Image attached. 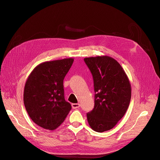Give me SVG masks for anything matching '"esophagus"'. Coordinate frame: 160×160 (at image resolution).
Wrapping results in <instances>:
<instances>
[{"instance_id":"34e87169","label":"esophagus","mask_w":160,"mask_h":160,"mask_svg":"<svg viewBox=\"0 0 160 160\" xmlns=\"http://www.w3.org/2000/svg\"><path fill=\"white\" fill-rule=\"evenodd\" d=\"M80 104H79V103H73V104H72V108H79L80 107Z\"/></svg>"}]
</instances>
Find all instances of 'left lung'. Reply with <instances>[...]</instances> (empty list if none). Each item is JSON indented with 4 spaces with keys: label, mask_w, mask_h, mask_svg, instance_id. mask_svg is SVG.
Listing matches in <instances>:
<instances>
[{
    "label": "left lung",
    "mask_w": 160,
    "mask_h": 160,
    "mask_svg": "<svg viewBox=\"0 0 160 160\" xmlns=\"http://www.w3.org/2000/svg\"><path fill=\"white\" fill-rule=\"evenodd\" d=\"M93 77L94 106L86 114L94 131L102 133L115 127L129 107L131 88L128 77L117 60L109 56L86 58Z\"/></svg>",
    "instance_id": "1"
}]
</instances>
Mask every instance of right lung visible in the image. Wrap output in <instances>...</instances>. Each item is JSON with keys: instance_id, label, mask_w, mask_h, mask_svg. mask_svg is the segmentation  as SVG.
<instances>
[{"instance_id": "add662e5", "label": "right lung", "mask_w": 160, "mask_h": 160, "mask_svg": "<svg viewBox=\"0 0 160 160\" xmlns=\"http://www.w3.org/2000/svg\"><path fill=\"white\" fill-rule=\"evenodd\" d=\"M73 62V58H66L40 63L26 81V111L32 121L45 129H57L71 110L64 98L63 82Z\"/></svg>"}]
</instances>
